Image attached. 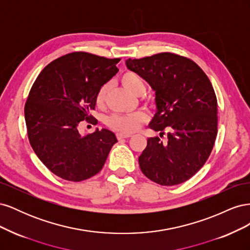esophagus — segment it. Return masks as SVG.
Wrapping results in <instances>:
<instances>
[{
    "mask_svg": "<svg viewBox=\"0 0 250 250\" xmlns=\"http://www.w3.org/2000/svg\"><path fill=\"white\" fill-rule=\"evenodd\" d=\"M130 137H131L130 133H125V132H119V133H117V138L119 140H121V139H127V138H130Z\"/></svg>",
    "mask_w": 250,
    "mask_h": 250,
    "instance_id": "esophagus-1",
    "label": "esophagus"
}]
</instances>
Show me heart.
Returning a JSON list of instances; mask_svg holds the SVG:
<instances>
[{
	"mask_svg": "<svg viewBox=\"0 0 250 250\" xmlns=\"http://www.w3.org/2000/svg\"><path fill=\"white\" fill-rule=\"evenodd\" d=\"M121 83L128 92L135 96H141L144 93L143 82L138 75L133 72H127L123 74L122 77H121ZM108 89V84H105L100 88L97 95L98 104H103L105 99H106ZM148 116L145 111L139 110L130 113V115H112L107 119V124L117 130L131 132L137 130L140 125L143 122H145Z\"/></svg>",
	"mask_w": 250,
	"mask_h": 250,
	"instance_id": "1",
	"label": "heart"
}]
</instances>
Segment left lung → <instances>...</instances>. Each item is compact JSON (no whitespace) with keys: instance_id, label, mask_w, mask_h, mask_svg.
Here are the masks:
<instances>
[{"instance_id":"1","label":"left lung","mask_w":250,"mask_h":250,"mask_svg":"<svg viewBox=\"0 0 250 250\" xmlns=\"http://www.w3.org/2000/svg\"><path fill=\"white\" fill-rule=\"evenodd\" d=\"M126 66L155 93L149 127L167 131V140L149 138L139 157L144 175L162 186L185 183L206 164L217 137V99L213 85L191 59L160 53L126 59Z\"/></svg>"}]
</instances>
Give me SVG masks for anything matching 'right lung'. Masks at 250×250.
I'll return each instance as SVG.
<instances>
[{"label": "right lung", "instance_id": "add662e5", "mask_svg": "<svg viewBox=\"0 0 250 250\" xmlns=\"http://www.w3.org/2000/svg\"><path fill=\"white\" fill-rule=\"evenodd\" d=\"M120 58L74 52L49 63L36 78L25 105L28 138L42 163L58 177L82 181L99 173L116 134L102 128L81 135L100 88L119 72Z\"/></svg>", "mask_w": 250, "mask_h": 250}]
</instances>
